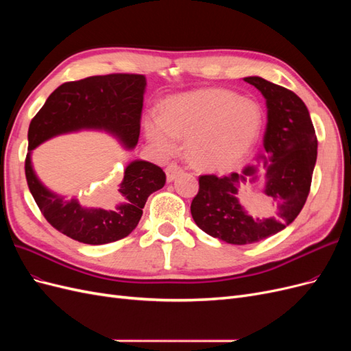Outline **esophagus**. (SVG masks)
Here are the masks:
<instances>
[{
    "label": "esophagus",
    "mask_w": 351,
    "mask_h": 351,
    "mask_svg": "<svg viewBox=\"0 0 351 351\" xmlns=\"http://www.w3.org/2000/svg\"><path fill=\"white\" fill-rule=\"evenodd\" d=\"M183 173V168L177 165L176 162H171L165 168V174H167V182H173L180 174Z\"/></svg>",
    "instance_id": "1"
}]
</instances>
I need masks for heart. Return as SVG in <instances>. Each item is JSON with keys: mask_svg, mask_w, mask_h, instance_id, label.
Returning <instances> with one entry per match:
<instances>
[{"mask_svg": "<svg viewBox=\"0 0 351 351\" xmlns=\"http://www.w3.org/2000/svg\"><path fill=\"white\" fill-rule=\"evenodd\" d=\"M261 105L228 89H197L169 97L162 115L149 114L145 132L159 151L171 155L186 139L189 161L219 171L237 164L262 130Z\"/></svg>", "mask_w": 351, "mask_h": 351, "instance_id": "1", "label": "heart"}]
</instances>
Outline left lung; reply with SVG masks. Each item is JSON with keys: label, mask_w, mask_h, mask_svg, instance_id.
<instances>
[{"label": "left lung", "mask_w": 351, "mask_h": 351, "mask_svg": "<svg viewBox=\"0 0 351 351\" xmlns=\"http://www.w3.org/2000/svg\"><path fill=\"white\" fill-rule=\"evenodd\" d=\"M267 99L268 123L261 155L265 173L256 199V217L247 214L239 197L241 183L256 182V167L230 176H200L199 192L192 200V217L206 234L230 244L256 243L277 234L300 214L309 196L316 164L317 139L304 102L297 95L258 76L244 77Z\"/></svg>", "instance_id": "obj_1"}]
</instances>
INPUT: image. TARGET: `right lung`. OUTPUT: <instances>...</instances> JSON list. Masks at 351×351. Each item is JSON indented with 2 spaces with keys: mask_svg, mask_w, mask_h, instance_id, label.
<instances>
[{
  "mask_svg": "<svg viewBox=\"0 0 351 351\" xmlns=\"http://www.w3.org/2000/svg\"><path fill=\"white\" fill-rule=\"evenodd\" d=\"M143 74L114 73L62 83L32 119L25 161L27 186L42 215L67 237L84 244H105L127 237L139 224L147 197L165 184L162 168L133 161L115 192L105 197V208H84L77 199L66 200L42 184L30 161V151L51 137L82 129L105 130L127 149L139 141Z\"/></svg>",
  "mask_w": 351,
  "mask_h": 351,
  "instance_id": "1",
  "label": "right lung"
}]
</instances>
